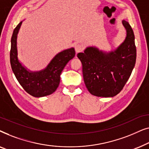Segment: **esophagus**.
<instances>
[{
    "mask_svg": "<svg viewBox=\"0 0 149 149\" xmlns=\"http://www.w3.org/2000/svg\"><path fill=\"white\" fill-rule=\"evenodd\" d=\"M74 48H75V51H76V53L81 52V51L83 50L82 47H81L80 45H76L74 46Z\"/></svg>",
    "mask_w": 149,
    "mask_h": 149,
    "instance_id": "34e87169",
    "label": "esophagus"
}]
</instances>
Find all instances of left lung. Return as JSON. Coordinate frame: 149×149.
Instances as JSON below:
<instances>
[{"label":"left lung","instance_id":"left-lung-1","mask_svg":"<svg viewBox=\"0 0 149 149\" xmlns=\"http://www.w3.org/2000/svg\"><path fill=\"white\" fill-rule=\"evenodd\" d=\"M126 30L124 41L110 52L88 47L77 57L82 63L83 80L91 94L113 97L125 86L135 66L136 48L134 31L127 22L122 21Z\"/></svg>","mask_w":149,"mask_h":149}]
</instances>
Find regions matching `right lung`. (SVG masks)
<instances>
[{"label":"right lung","instance_id":"obj_1","mask_svg":"<svg viewBox=\"0 0 149 149\" xmlns=\"http://www.w3.org/2000/svg\"><path fill=\"white\" fill-rule=\"evenodd\" d=\"M22 24V21L14 29L11 40L10 63L12 70L19 84L30 95L40 97L52 94L59 86L63 69L74 57V49L71 47L58 53L41 70H28L17 58V38Z\"/></svg>","mask_w":149,"mask_h":149}]
</instances>
